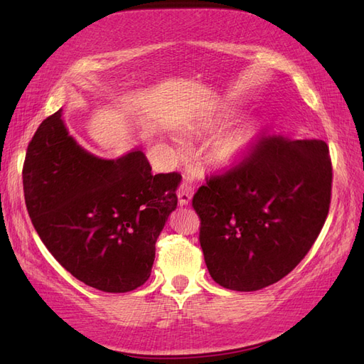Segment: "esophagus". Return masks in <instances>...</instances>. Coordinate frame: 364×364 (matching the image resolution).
Listing matches in <instances>:
<instances>
[{
  "label": "esophagus",
  "instance_id": "obj_1",
  "mask_svg": "<svg viewBox=\"0 0 364 364\" xmlns=\"http://www.w3.org/2000/svg\"><path fill=\"white\" fill-rule=\"evenodd\" d=\"M193 194H194V185L190 183L188 181H183L179 186V191H178L179 203L181 205H188L193 199Z\"/></svg>",
  "mask_w": 364,
  "mask_h": 364
}]
</instances>
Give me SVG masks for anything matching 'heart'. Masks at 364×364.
<instances>
[{"label":"heart","mask_w":364,"mask_h":364,"mask_svg":"<svg viewBox=\"0 0 364 364\" xmlns=\"http://www.w3.org/2000/svg\"><path fill=\"white\" fill-rule=\"evenodd\" d=\"M252 141L253 134L250 129H243L240 132H235L232 135H228L226 138L220 141L217 146V153L220 159H223L225 162H235L241 159L250 149Z\"/></svg>","instance_id":"1"}]
</instances>
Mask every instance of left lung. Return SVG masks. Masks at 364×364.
I'll use <instances>...</instances> for the list:
<instances>
[{"instance_id":"obj_1","label":"left lung","mask_w":364,"mask_h":364,"mask_svg":"<svg viewBox=\"0 0 364 364\" xmlns=\"http://www.w3.org/2000/svg\"><path fill=\"white\" fill-rule=\"evenodd\" d=\"M333 165L322 139L262 135L193 197L211 278L257 291L299 264L321 234L331 203Z\"/></svg>"}]
</instances>
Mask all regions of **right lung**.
Here are the masks:
<instances>
[{
    "mask_svg": "<svg viewBox=\"0 0 364 364\" xmlns=\"http://www.w3.org/2000/svg\"><path fill=\"white\" fill-rule=\"evenodd\" d=\"M181 179L176 171L153 174L141 150L118 159L91 155L68 135L62 109L42 121L23 168L26 206L42 243L74 278L106 293L149 279Z\"/></svg>",
    "mask_w": 364,
    "mask_h": 364,
    "instance_id": "right-lung-1",
    "label": "right lung"
}]
</instances>
